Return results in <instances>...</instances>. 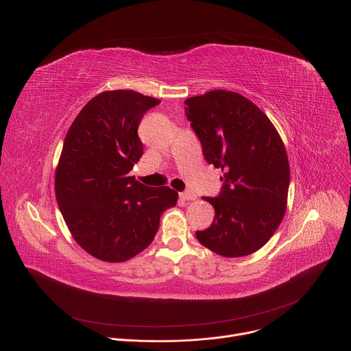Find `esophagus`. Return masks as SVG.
Wrapping results in <instances>:
<instances>
[{"label": "esophagus", "mask_w": 351, "mask_h": 351, "mask_svg": "<svg viewBox=\"0 0 351 351\" xmlns=\"http://www.w3.org/2000/svg\"><path fill=\"white\" fill-rule=\"evenodd\" d=\"M179 197H180L182 199H186V202H189V199H195V198H197L195 193H193V191H190V190H186V191L179 193Z\"/></svg>", "instance_id": "1"}]
</instances>
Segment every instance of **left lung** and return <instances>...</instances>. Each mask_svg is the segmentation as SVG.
Here are the masks:
<instances>
[{
    "label": "left lung",
    "instance_id": "left-lung-1",
    "mask_svg": "<svg viewBox=\"0 0 351 351\" xmlns=\"http://www.w3.org/2000/svg\"><path fill=\"white\" fill-rule=\"evenodd\" d=\"M184 104L206 161L223 172L219 194L204 197L214 221L195 232L197 240L222 257L253 254L286 210L290 169L282 138L268 117L237 93L214 90Z\"/></svg>",
    "mask_w": 351,
    "mask_h": 351
}]
</instances>
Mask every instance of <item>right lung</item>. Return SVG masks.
<instances>
[{"label":"right lung","mask_w":351,"mask_h":351,"mask_svg":"<svg viewBox=\"0 0 351 351\" xmlns=\"http://www.w3.org/2000/svg\"><path fill=\"white\" fill-rule=\"evenodd\" d=\"M160 99L133 90L104 91L69 128L56 173V195L73 239L93 257L126 261L154 240L178 191L138 183L129 172L143 156L137 129Z\"/></svg>","instance_id":"obj_1"}]
</instances>
